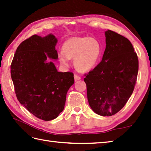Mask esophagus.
<instances>
[{
  "label": "esophagus",
  "mask_w": 151,
  "mask_h": 151,
  "mask_svg": "<svg viewBox=\"0 0 151 151\" xmlns=\"http://www.w3.org/2000/svg\"><path fill=\"white\" fill-rule=\"evenodd\" d=\"M74 78H75V81H79V80L81 79V76L77 75H74Z\"/></svg>",
  "instance_id": "1"
}]
</instances>
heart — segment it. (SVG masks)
<instances>
[{
	"label": "heart",
	"instance_id": "1",
	"mask_svg": "<svg viewBox=\"0 0 151 151\" xmlns=\"http://www.w3.org/2000/svg\"><path fill=\"white\" fill-rule=\"evenodd\" d=\"M102 48L97 40L90 37H71L64 42L63 50L58 52L60 63L65 66L74 58V65L80 71H88L96 66Z\"/></svg>",
	"mask_w": 151,
	"mask_h": 151
}]
</instances>
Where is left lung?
<instances>
[{
    "label": "left lung",
    "mask_w": 151,
    "mask_h": 151,
    "mask_svg": "<svg viewBox=\"0 0 151 151\" xmlns=\"http://www.w3.org/2000/svg\"><path fill=\"white\" fill-rule=\"evenodd\" d=\"M105 33L102 60L84 80L90 107L96 114L107 116L120 111L130 97L136 84L139 61L128 38L111 30Z\"/></svg>",
    "instance_id": "obj_1"
}]
</instances>
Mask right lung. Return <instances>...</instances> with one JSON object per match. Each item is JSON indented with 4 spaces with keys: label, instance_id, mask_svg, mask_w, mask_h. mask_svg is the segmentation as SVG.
Returning a JSON list of instances; mask_svg holds the SVG:
<instances>
[{
    "label": "right lung",
    "instance_id": "1",
    "mask_svg": "<svg viewBox=\"0 0 151 151\" xmlns=\"http://www.w3.org/2000/svg\"><path fill=\"white\" fill-rule=\"evenodd\" d=\"M58 40L50 34L34 35L21 43L10 66L15 92L21 104L44 121L57 118L63 111L66 96L75 82L71 72H58L50 58H58Z\"/></svg>",
    "mask_w": 151,
    "mask_h": 151
}]
</instances>
